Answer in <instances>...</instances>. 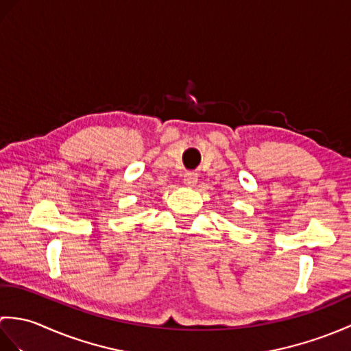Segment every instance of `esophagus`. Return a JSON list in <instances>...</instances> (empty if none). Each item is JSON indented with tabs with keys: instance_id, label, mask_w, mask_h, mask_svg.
<instances>
[{
	"instance_id": "esophagus-1",
	"label": "esophagus",
	"mask_w": 351,
	"mask_h": 351,
	"mask_svg": "<svg viewBox=\"0 0 351 351\" xmlns=\"http://www.w3.org/2000/svg\"><path fill=\"white\" fill-rule=\"evenodd\" d=\"M196 182H197V173H196V171H185V173H184V184L193 187V185H195Z\"/></svg>"
}]
</instances>
